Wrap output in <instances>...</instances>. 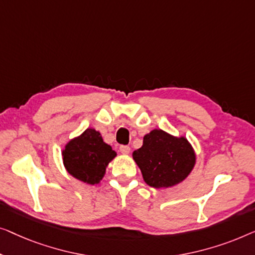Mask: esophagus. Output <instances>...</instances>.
Returning a JSON list of instances; mask_svg holds the SVG:
<instances>
[{"instance_id":"esophagus-1","label":"esophagus","mask_w":255,"mask_h":255,"mask_svg":"<svg viewBox=\"0 0 255 255\" xmlns=\"http://www.w3.org/2000/svg\"><path fill=\"white\" fill-rule=\"evenodd\" d=\"M119 150L121 153H124V155H128V153L130 152V148H129L128 145H121Z\"/></svg>"}]
</instances>
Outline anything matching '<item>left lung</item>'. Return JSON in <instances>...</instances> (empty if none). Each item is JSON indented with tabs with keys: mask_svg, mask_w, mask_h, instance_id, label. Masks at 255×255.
Here are the masks:
<instances>
[{
	"mask_svg": "<svg viewBox=\"0 0 255 255\" xmlns=\"http://www.w3.org/2000/svg\"><path fill=\"white\" fill-rule=\"evenodd\" d=\"M132 159L146 184L155 188H168L191 174L196 153L184 135L174 136L156 128L144 135L141 148L132 152Z\"/></svg>",
	"mask_w": 255,
	"mask_h": 255,
	"instance_id": "1",
	"label": "left lung"
}]
</instances>
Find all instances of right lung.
Here are the masks:
<instances>
[{"instance_id": "right-lung-1", "label": "right lung", "mask_w": 255, "mask_h": 255, "mask_svg": "<svg viewBox=\"0 0 255 255\" xmlns=\"http://www.w3.org/2000/svg\"><path fill=\"white\" fill-rule=\"evenodd\" d=\"M117 157L112 146L104 142L102 134L88 128L68 141L62 150L63 165L68 173L89 185L99 184L109 164Z\"/></svg>"}]
</instances>
